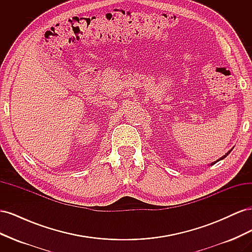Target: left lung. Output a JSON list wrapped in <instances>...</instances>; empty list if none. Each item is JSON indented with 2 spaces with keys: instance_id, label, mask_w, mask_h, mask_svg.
Wrapping results in <instances>:
<instances>
[{
  "instance_id": "obj_1",
  "label": "left lung",
  "mask_w": 252,
  "mask_h": 252,
  "mask_svg": "<svg viewBox=\"0 0 252 252\" xmlns=\"http://www.w3.org/2000/svg\"><path fill=\"white\" fill-rule=\"evenodd\" d=\"M230 151H231V150H229V151H228V152H227V154H226V155H225V156H223V157H222V158H220V159H218V161H216V162H212V163H211V164H210V165H213V164H216V163H217V162H219V161H220V159H223V158H226V157H227V156H228V154H230Z\"/></svg>"
}]
</instances>
